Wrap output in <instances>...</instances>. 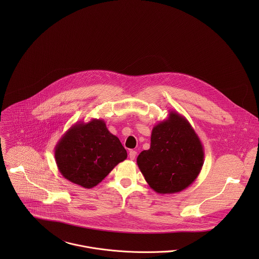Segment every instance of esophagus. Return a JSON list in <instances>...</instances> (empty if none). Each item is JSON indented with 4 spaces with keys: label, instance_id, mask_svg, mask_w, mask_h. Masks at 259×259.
I'll return each instance as SVG.
<instances>
[{
    "label": "esophagus",
    "instance_id": "34e87169",
    "mask_svg": "<svg viewBox=\"0 0 259 259\" xmlns=\"http://www.w3.org/2000/svg\"><path fill=\"white\" fill-rule=\"evenodd\" d=\"M128 156H130L131 159H135L136 156H137V151H136V150H130Z\"/></svg>",
    "mask_w": 259,
    "mask_h": 259
}]
</instances>
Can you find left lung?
Segmentation results:
<instances>
[{"label":"left lung","instance_id":"left-lung-1","mask_svg":"<svg viewBox=\"0 0 259 259\" xmlns=\"http://www.w3.org/2000/svg\"><path fill=\"white\" fill-rule=\"evenodd\" d=\"M203 158L202 144L191 124L184 115L171 111L166 119L153 126L150 148L139 154L137 163L155 192L171 194L197 179Z\"/></svg>","mask_w":259,"mask_h":259}]
</instances>
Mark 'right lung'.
Returning <instances> with one entry per match:
<instances>
[{
  "mask_svg": "<svg viewBox=\"0 0 259 259\" xmlns=\"http://www.w3.org/2000/svg\"><path fill=\"white\" fill-rule=\"evenodd\" d=\"M126 157L118 138L110 133L104 119L97 118L72 125L55 148L62 176L84 188L99 185Z\"/></svg>",
  "mask_w": 259,
  "mask_h": 259,
  "instance_id": "obj_1",
  "label": "right lung"
}]
</instances>
